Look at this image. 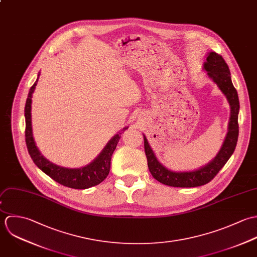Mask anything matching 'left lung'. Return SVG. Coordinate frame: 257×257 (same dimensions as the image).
I'll return each mask as SVG.
<instances>
[{
    "label": "left lung",
    "mask_w": 257,
    "mask_h": 257,
    "mask_svg": "<svg viewBox=\"0 0 257 257\" xmlns=\"http://www.w3.org/2000/svg\"><path fill=\"white\" fill-rule=\"evenodd\" d=\"M205 69L208 76L217 84L222 93L226 96L230 105V119L228 133L224 143L216 157L206 166L193 172H172L162 166L156 159L154 153L144 136V147L148 161V168L155 179L167 186L177 188L199 187L209 183L221 170V168L233 154L238 139V110L239 100L237 91L234 88L228 65L221 55L210 52L206 57Z\"/></svg>",
    "instance_id": "obj_1"
}]
</instances>
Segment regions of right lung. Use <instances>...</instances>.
Segmentation results:
<instances>
[{
    "mask_svg": "<svg viewBox=\"0 0 257 257\" xmlns=\"http://www.w3.org/2000/svg\"><path fill=\"white\" fill-rule=\"evenodd\" d=\"M38 79L34 83V85L30 88L29 95L25 106L26 144L32 160L44 173H46L48 176L52 178V180H54L55 182H57L62 186L72 188V189L83 190V189H88L100 184L106 179V177L109 174L111 157L120 140V137H121L120 134H122L126 129H128V127H125L122 133L115 135L113 139H111L109 143L106 145L101 154L99 155L91 164L83 168L67 169V168L59 167L52 164L40 153L33 138L31 104H32V94L36 88Z\"/></svg>",
    "mask_w": 257,
    "mask_h": 257,
    "instance_id": "right-lung-1",
    "label": "right lung"
}]
</instances>
